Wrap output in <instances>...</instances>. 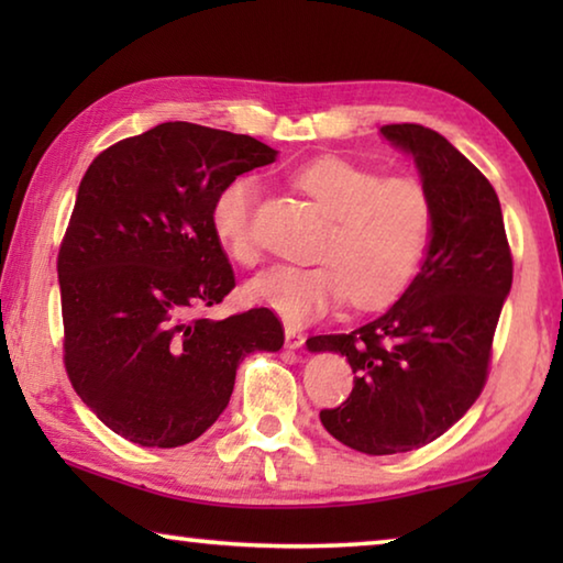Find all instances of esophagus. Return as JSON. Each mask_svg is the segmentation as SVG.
Segmentation results:
<instances>
[{
    "label": "esophagus",
    "instance_id": "obj_1",
    "mask_svg": "<svg viewBox=\"0 0 563 563\" xmlns=\"http://www.w3.org/2000/svg\"><path fill=\"white\" fill-rule=\"evenodd\" d=\"M302 345H305V335H302V332H300L298 328H292V325L285 328V347L300 350Z\"/></svg>",
    "mask_w": 563,
    "mask_h": 563
}]
</instances>
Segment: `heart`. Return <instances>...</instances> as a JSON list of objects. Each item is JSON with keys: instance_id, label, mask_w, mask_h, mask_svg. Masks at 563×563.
<instances>
[{"instance_id": "heart-1", "label": "heart", "mask_w": 563, "mask_h": 563, "mask_svg": "<svg viewBox=\"0 0 563 563\" xmlns=\"http://www.w3.org/2000/svg\"><path fill=\"white\" fill-rule=\"evenodd\" d=\"M295 186L332 216L318 247V265H275L245 285V298L278 312L292 325L352 302L377 310L412 283L432 235V201L412 178H383L345 158H318L295 174ZM258 196L253 178H235L216 196L211 228L235 263L258 258L251 216Z\"/></svg>"}]
</instances>
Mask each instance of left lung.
I'll return each instance as SVG.
<instances>
[{
    "mask_svg": "<svg viewBox=\"0 0 563 563\" xmlns=\"http://www.w3.org/2000/svg\"><path fill=\"white\" fill-rule=\"evenodd\" d=\"M379 133L415 158L434 221L424 263L393 308L347 335H316L310 352L347 357L355 387L320 422L350 450L399 454L430 444L479 397L511 253L499 198L442 133L389 123Z\"/></svg>",
    "mask_w": 563,
    "mask_h": 563,
    "instance_id": "left-lung-1",
    "label": "left lung"
}]
</instances>
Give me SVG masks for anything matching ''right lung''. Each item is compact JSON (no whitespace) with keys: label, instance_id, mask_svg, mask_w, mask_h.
<instances>
[{"label":"right lung","instance_id":"add662e5","mask_svg":"<svg viewBox=\"0 0 563 563\" xmlns=\"http://www.w3.org/2000/svg\"><path fill=\"white\" fill-rule=\"evenodd\" d=\"M278 151L243 133L158 123L91 161L59 247L64 365L103 424L141 446L188 444L231 399L251 352H278L268 308L196 316L235 288L216 196Z\"/></svg>","mask_w":563,"mask_h":563}]
</instances>
